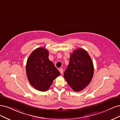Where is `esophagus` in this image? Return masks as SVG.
Returning <instances> with one entry per match:
<instances>
[{"mask_svg": "<svg viewBox=\"0 0 120 120\" xmlns=\"http://www.w3.org/2000/svg\"><path fill=\"white\" fill-rule=\"evenodd\" d=\"M59 71H60L61 74H62L63 72V69L62 68H60V69H59Z\"/></svg>", "mask_w": 120, "mask_h": 120, "instance_id": "esophagus-1", "label": "esophagus"}]
</instances>
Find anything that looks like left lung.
<instances>
[{
  "label": "left lung",
  "mask_w": 120,
  "mask_h": 120,
  "mask_svg": "<svg viewBox=\"0 0 120 120\" xmlns=\"http://www.w3.org/2000/svg\"><path fill=\"white\" fill-rule=\"evenodd\" d=\"M93 74V63L87 52L82 48L74 50L64 73L69 85L75 92L82 91L90 84Z\"/></svg>",
  "instance_id": "1"
}]
</instances>
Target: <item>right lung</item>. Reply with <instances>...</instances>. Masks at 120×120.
<instances>
[{"instance_id":"add662e5","label":"right lung","mask_w":120,"mask_h":120,"mask_svg":"<svg viewBox=\"0 0 120 120\" xmlns=\"http://www.w3.org/2000/svg\"><path fill=\"white\" fill-rule=\"evenodd\" d=\"M48 50L38 48L31 53L27 61L26 71L30 84L42 92L47 91L60 72L48 58Z\"/></svg>"}]
</instances>
